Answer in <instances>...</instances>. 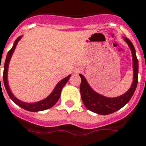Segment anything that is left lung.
I'll return each instance as SVG.
<instances>
[{
	"instance_id": "1",
	"label": "left lung",
	"mask_w": 146,
	"mask_h": 146,
	"mask_svg": "<svg viewBox=\"0 0 146 146\" xmlns=\"http://www.w3.org/2000/svg\"><path fill=\"white\" fill-rule=\"evenodd\" d=\"M126 42L128 43L130 47L131 51L133 56V70H134V80L131 87L125 94L120 97L114 98H108L104 97L96 93L94 90L91 89L89 84H87L86 79L83 75L80 74L81 77V84L80 86V94H81V99L84 102V105L90 111L97 113L99 114H111L117 111L121 108L125 106L126 104L130 100L132 95L135 93L138 84V73H139V61L135 54V49L133 44L131 43L128 38H125Z\"/></svg>"
}]
</instances>
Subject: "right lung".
Segmentation results:
<instances>
[{
	"instance_id": "obj_1",
	"label": "right lung",
	"mask_w": 146,
	"mask_h": 146,
	"mask_svg": "<svg viewBox=\"0 0 146 146\" xmlns=\"http://www.w3.org/2000/svg\"><path fill=\"white\" fill-rule=\"evenodd\" d=\"M21 38V37H18L17 39H16L15 42L14 44V46L11 48V49L8 52H7V57H6V59H5V62H4V73H3V80H4V87H5V89L7 90V94L9 95L10 98L16 104H18V106L21 107L25 110H27V111H44V110H46V109H48L52 108V106H54L58 100H59V97H60V94H61V90H62V87H64L65 84L67 83V81L69 80V79L70 77V75H69L68 76H66V78H64L63 80H62L61 81L59 82V84H57L56 87H55V89L52 91L51 94L48 96V98H46L45 100H41L39 102H36V103L30 104V103H25V102H22L21 100H18L17 98L14 97V95L11 94V90L9 89V87H8V84H7V68H8V63H9L10 59L11 57V55H12L13 52L15 50L16 46H17V43L19 41V39ZM1 68V67H0ZM0 83H1V77H0Z\"/></svg>"
}]
</instances>
